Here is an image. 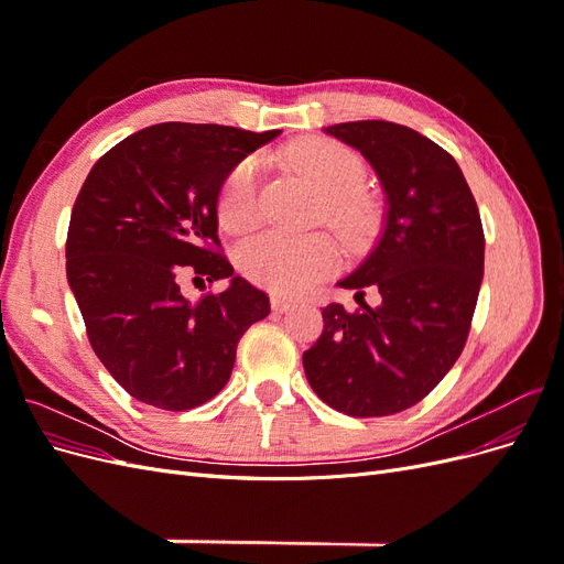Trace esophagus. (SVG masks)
I'll return each mask as SVG.
<instances>
[{"label": "esophagus", "mask_w": 564, "mask_h": 564, "mask_svg": "<svg viewBox=\"0 0 564 564\" xmlns=\"http://www.w3.org/2000/svg\"><path fill=\"white\" fill-rule=\"evenodd\" d=\"M294 303H296L294 299H289L284 294H272L270 296V305H272V311H275V313H286Z\"/></svg>", "instance_id": "obj_1"}]
</instances>
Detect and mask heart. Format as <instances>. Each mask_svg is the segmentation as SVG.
Instances as JSON below:
<instances>
[{"mask_svg": "<svg viewBox=\"0 0 564 564\" xmlns=\"http://www.w3.org/2000/svg\"><path fill=\"white\" fill-rule=\"evenodd\" d=\"M284 162L317 193V216L346 245H360L377 226V207L360 191L362 166L344 145L311 139L294 143ZM218 220L228 232L245 235L259 226V162H237L218 193ZM336 245L327 232H270L240 253L245 275L280 294H299L336 265Z\"/></svg>", "mask_w": 564, "mask_h": 564, "instance_id": "obj_1", "label": "heart"}]
</instances>
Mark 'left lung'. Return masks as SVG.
<instances>
[{
    "mask_svg": "<svg viewBox=\"0 0 564 564\" xmlns=\"http://www.w3.org/2000/svg\"><path fill=\"white\" fill-rule=\"evenodd\" d=\"M324 131L373 166L386 218L377 247L338 282L357 308H322L303 369L336 412L390 416L429 395L466 346L485 272L482 220L456 160L419 131L383 119Z\"/></svg>",
    "mask_w": 564,
    "mask_h": 564,
    "instance_id": "left-lung-1",
    "label": "left lung"
}]
</instances>
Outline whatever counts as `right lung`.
I'll use <instances>...</instances> for the list:
<instances>
[{"label":"right lung","mask_w":564,"mask_h":564,"mask_svg":"<svg viewBox=\"0 0 564 564\" xmlns=\"http://www.w3.org/2000/svg\"><path fill=\"white\" fill-rule=\"evenodd\" d=\"M280 131L164 122L110 148L84 181L65 270L98 360L131 398L185 412L218 395L270 299L232 275L216 202L230 169ZM185 274L230 279L187 302Z\"/></svg>","instance_id":"right-lung-1"}]
</instances>
